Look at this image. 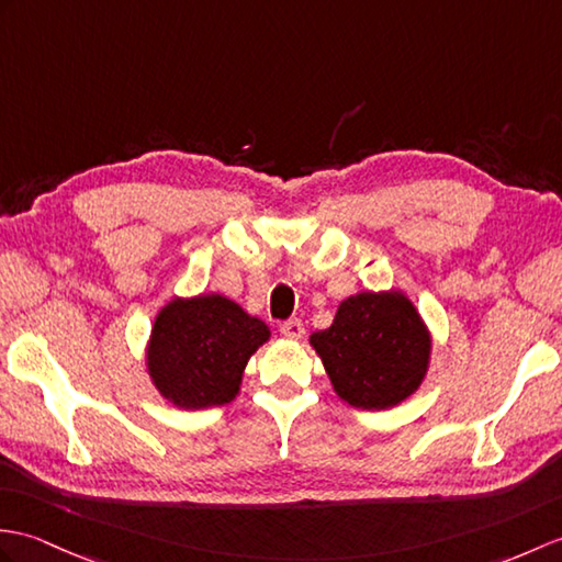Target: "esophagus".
<instances>
[{
	"mask_svg": "<svg viewBox=\"0 0 562 562\" xmlns=\"http://www.w3.org/2000/svg\"><path fill=\"white\" fill-rule=\"evenodd\" d=\"M280 333L286 337V340H302V337L306 335V328H304L302 321L292 318V321H284L280 325Z\"/></svg>",
	"mask_w": 562,
	"mask_h": 562,
	"instance_id": "1",
	"label": "esophagus"
}]
</instances>
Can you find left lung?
Instances as JSON below:
<instances>
[{
  "mask_svg": "<svg viewBox=\"0 0 562 562\" xmlns=\"http://www.w3.org/2000/svg\"><path fill=\"white\" fill-rule=\"evenodd\" d=\"M337 397L357 409L397 407L422 387L434 337L400 290L342 299L333 325L308 337Z\"/></svg>",
  "mask_w": 562,
  "mask_h": 562,
  "instance_id": "obj_1",
  "label": "left lung"
}]
</instances>
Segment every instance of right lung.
I'll use <instances>...</instances> for the list:
<instances>
[{"mask_svg": "<svg viewBox=\"0 0 562 562\" xmlns=\"http://www.w3.org/2000/svg\"><path fill=\"white\" fill-rule=\"evenodd\" d=\"M268 340V325L225 294L175 296L150 325L146 371L177 409L220 407L239 395L246 363Z\"/></svg>", "mask_w": 562, "mask_h": 562, "instance_id": "1", "label": "right lung"}]
</instances>
